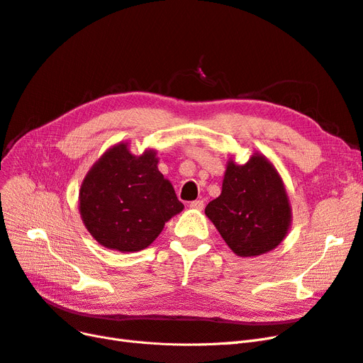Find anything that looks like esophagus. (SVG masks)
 <instances>
[{"label": "esophagus", "instance_id": "esophagus-1", "mask_svg": "<svg viewBox=\"0 0 363 363\" xmlns=\"http://www.w3.org/2000/svg\"><path fill=\"white\" fill-rule=\"evenodd\" d=\"M189 207L192 210H203L204 208V201H201V199H195V201H192L189 204Z\"/></svg>", "mask_w": 363, "mask_h": 363}]
</instances>
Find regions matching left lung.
<instances>
[{
	"instance_id": "obj_1",
	"label": "left lung",
	"mask_w": 363,
	"mask_h": 363,
	"mask_svg": "<svg viewBox=\"0 0 363 363\" xmlns=\"http://www.w3.org/2000/svg\"><path fill=\"white\" fill-rule=\"evenodd\" d=\"M231 251L258 257L279 246L291 228V204L281 174L259 152L243 165L228 159L222 192L206 207Z\"/></svg>"
}]
</instances>
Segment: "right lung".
Masks as SVG:
<instances>
[{"label":"right lung","instance_id":"right-lung-1","mask_svg":"<svg viewBox=\"0 0 363 363\" xmlns=\"http://www.w3.org/2000/svg\"><path fill=\"white\" fill-rule=\"evenodd\" d=\"M157 164L156 150L136 156L129 143L112 145L94 162L81 183L78 206L97 243L118 252L143 251L184 208Z\"/></svg>","mask_w":363,"mask_h":363}]
</instances>
